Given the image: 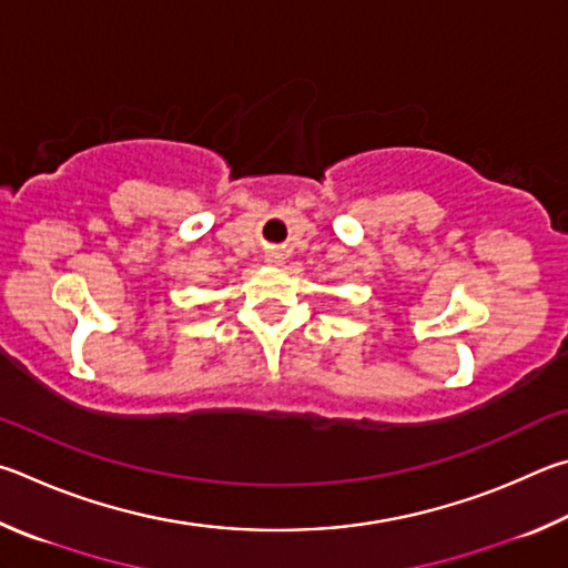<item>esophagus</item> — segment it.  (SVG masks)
<instances>
[{"mask_svg":"<svg viewBox=\"0 0 568 568\" xmlns=\"http://www.w3.org/2000/svg\"><path fill=\"white\" fill-rule=\"evenodd\" d=\"M264 262L268 264V266H278L284 262V254L278 252V248H268V252L264 254Z\"/></svg>","mask_w":568,"mask_h":568,"instance_id":"34e87169","label":"esophagus"}]
</instances>
